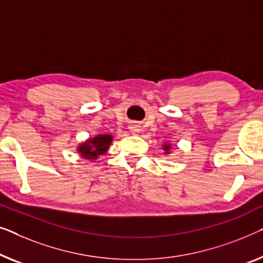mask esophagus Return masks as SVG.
I'll use <instances>...</instances> for the list:
<instances>
[{
    "label": "esophagus",
    "mask_w": 263,
    "mask_h": 263,
    "mask_svg": "<svg viewBox=\"0 0 263 263\" xmlns=\"http://www.w3.org/2000/svg\"><path fill=\"white\" fill-rule=\"evenodd\" d=\"M128 128H130V132L132 133V135H138L139 131H140L138 124H131L130 127H128Z\"/></svg>",
    "instance_id": "1"
}]
</instances>
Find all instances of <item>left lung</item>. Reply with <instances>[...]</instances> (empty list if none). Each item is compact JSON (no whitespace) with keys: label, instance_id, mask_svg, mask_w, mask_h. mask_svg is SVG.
<instances>
[{"label":"left lung","instance_id":"obj_1","mask_svg":"<svg viewBox=\"0 0 263 263\" xmlns=\"http://www.w3.org/2000/svg\"><path fill=\"white\" fill-rule=\"evenodd\" d=\"M162 147H163V151H164V155L167 156V155H170L172 154V151H170V149H172V144L169 143H164L163 145H162Z\"/></svg>","mask_w":263,"mask_h":263}]
</instances>
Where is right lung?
<instances>
[{"mask_svg": "<svg viewBox=\"0 0 263 263\" xmlns=\"http://www.w3.org/2000/svg\"><path fill=\"white\" fill-rule=\"evenodd\" d=\"M113 142L112 135H96L94 137H90L84 142L80 143L77 145V153L80 156L84 158V160L95 161L98 160L99 156L106 154L108 151L110 144Z\"/></svg>", "mask_w": 263, "mask_h": 263, "instance_id": "add662e5", "label": "right lung"}]
</instances>
